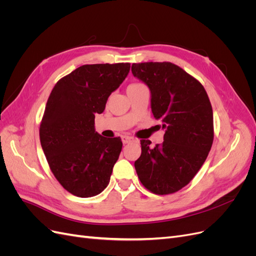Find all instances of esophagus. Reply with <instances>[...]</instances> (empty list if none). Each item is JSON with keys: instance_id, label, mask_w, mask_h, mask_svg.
Returning a JSON list of instances; mask_svg holds the SVG:
<instances>
[{"instance_id": "esophagus-1", "label": "esophagus", "mask_w": 256, "mask_h": 256, "mask_svg": "<svg viewBox=\"0 0 256 256\" xmlns=\"http://www.w3.org/2000/svg\"><path fill=\"white\" fill-rule=\"evenodd\" d=\"M122 141L124 144H128V143L134 141V138L128 136H122Z\"/></svg>"}]
</instances>
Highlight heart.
Instances as JSON below:
<instances>
[{
    "instance_id": "1",
    "label": "heart",
    "mask_w": 256,
    "mask_h": 256,
    "mask_svg": "<svg viewBox=\"0 0 256 256\" xmlns=\"http://www.w3.org/2000/svg\"><path fill=\"white\" fill-rule=\"evenodd\" d=\"M138 86H142V84H140V83H134V84H130L129 86H128V88H138Z\"/></svg>"
}]
</instances>
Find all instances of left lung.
<instances>
[{"instance_id":"1","label":"left lung","mask_w":256,"mask_h":256,"mask_svg":"<svg viewBox=\"0 0 256 256\" xmlns=\"http://www.w3.org/2000/svg\"><path fill=\"white\" fill-rule=\"evenodd\" d=\"M131 72L150 90L154 118L166 130L164 143L141 140L134 168L154 194H171L187 186L202 168L214 141L212 108L204 86L170 62L132 64Z\"/></svg>"}]
</instances>
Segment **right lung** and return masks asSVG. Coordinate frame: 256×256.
<instances>
[{
    "instance_id": "add662e5",
    "label": "right lung",
    "mask_w": 256,
    "mask_h": 256,
    "mask_svg": "<svg viewBox=\"0 0 256 256\" xmlns=\"http://www.w3.org/2000/svg\"><path fill=\"white\" fill-rule=\"evenodd\" d=\"M129 70V63L83 65L58 80L49 96L40 144L53 175L76 196H95L109 184L122 143L97 132L95 115Z\"/></svg>"
}]
</instances>
